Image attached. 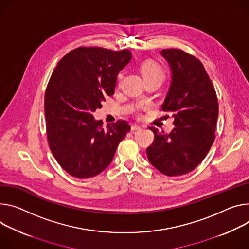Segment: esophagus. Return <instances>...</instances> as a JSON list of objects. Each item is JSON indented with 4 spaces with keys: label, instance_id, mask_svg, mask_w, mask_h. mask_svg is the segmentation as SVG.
<instances>
[{
    "label": "esophagus",
    "instance_id": "esophagus-1",
    "mask_svg": "<svg viewBox=\"0 0 249 249\" xmlns=\"http://www.w3.org/2000/svg\"><path fill=\"white\" fill-rule=\"evenodd\" d=\"M139 129H141V126H139V125H137V124H133V125L131 126V130H132V131H136V130H139Z\"/></svg>",
    "mask_w": 249,
    "mask_h": 249
}]
</instances>
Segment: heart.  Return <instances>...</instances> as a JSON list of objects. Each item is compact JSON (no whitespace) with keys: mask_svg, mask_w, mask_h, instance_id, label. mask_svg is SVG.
<instances>
[{"mask_svg":"<svg viewBox=\"0 0 249 249\" xmlns=\"http://www.w3.org/2000/svg\"><path fill=\"white\" fill-rule=\"evenodd\" d=\"M141 72L143 74L144 79L152 78V77H162L164 78L165 72L163 67L156 62L155 60H146L141 64ZM121 78V75H119Z\"/></svg>","mask_w":249,"mask_h":249,"instance_id":"b5f03b06","label":"heart"}]
</instances>
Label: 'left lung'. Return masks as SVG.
Instances as JSON below:
<instances>
[{
  "instance_id": "obj_1",
  "label": "left lung",
  "mask_w": 249,
  "mask_h": 249,
  "mask_svg": "<svg viewBox=\"0 0 249 249\" xmlns=\"http://www.w3.org/2000/svg\"><path fill=\"white\" fill-rule=\"evenodd\" d=\"M172 81L162 108L171 112L175 128L169 133L151 127L155 140L147 149L149 162L169 177L195 170L205 159L213 141L218 117L214 87L202 63L176 49L163 50Z\"/></svg>"
}]
</instances>
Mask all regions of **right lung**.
Segmentation results:
<instances>
[{
	"label": "right lung",
	"mask_w": 249,
	"mask_h": 249,
	"mask_svg": "<svg viewBox=\"0 0 249 249\" xmlns=\"http://www.w3.org/2000/svg\"><path fill=\"white\" fill-rule=\"evenodd\" d=\"M131 58L129 50L78 48L52 74L44 95L48 141L57 163L72 177L87 178L105 170L131 129L118 120L104 130L93 116L114 93L117 75Z\"/></svg>",
	"instance_id": "right-lung-1"
}]
</instances>
